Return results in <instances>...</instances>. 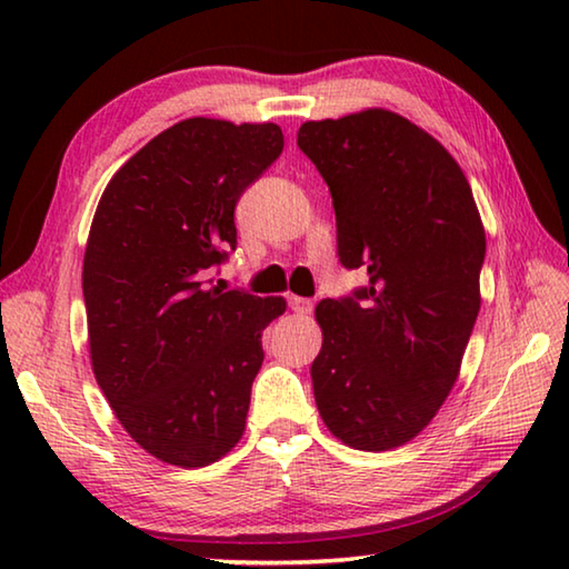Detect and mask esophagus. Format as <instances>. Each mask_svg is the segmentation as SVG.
<instances>
[{"label": "esophagus", "mask_w": 569, "mask_h": 569, "mask_svg": "<svg viewBox=\"0 0 569 569\" xmlns=\"http://www.w3.org/2000/svg\"><path fill=\"white\" fill-rule=\"evenodd\" d=\"M288 308H291L293 313H311L313 301L311 298H301V296H288Z\"/></svg>", "instance_id": "obj_1"}]
</instances>
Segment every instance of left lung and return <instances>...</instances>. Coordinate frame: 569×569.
<instances>
[{"label":"left lung","instance_id":"left-lung-1","mask_svg":"<svg viewBox=\"0 0 569 569\" xmlns=\"http://www.w3.org/2000/svg\"><path fill=\"white\" fill-rule=\"evenodd\" d=\"M296 142L329 186L341 266L369 276L316 306V407L343 445L387 451L455 387L479 313L485 228L457 160L401 114L303 122Z\"/></svg>","mask_w":569,"mask_h":569}]
</instances>
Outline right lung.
I'll return each mask as SVG.
<instances>
[{"label": "right lung", "instance_id": "1", "mask_svg": "<svg viewBox=\"0 0 569 569\" xmlns=\"http://www.w3.org/2000/svg\"><path fill=\"white\" fill-rule=\"evenodd\" d=\"M273 122L190 118L104 188L82 266L92 371L124 431L176 467L213 465L243 437L261 333L283 298L216 286L236 206L273 166Z\"/></svg>", "mask_w": 569, "mask_h": 569}]
</instances>
